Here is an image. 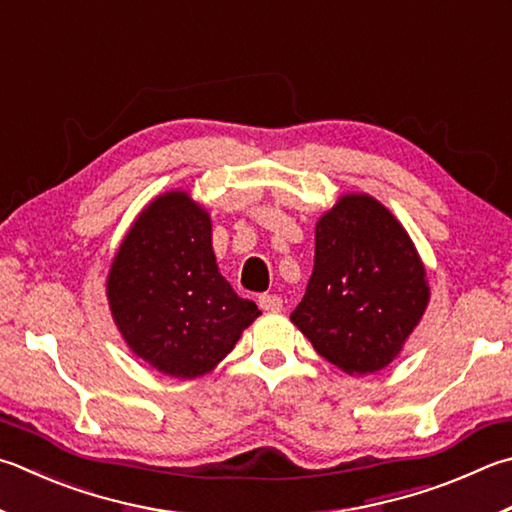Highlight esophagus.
<instances>
[{
  "instance_id": "34e87169",
  "label": "esophagus",
  "mask_w": 512,
  "mask_h": 512,
  "mask_svg": "<svg viewBox=\"0 0 512 512\" xmlns=\"http://www.w3.org/2000/svg\"><path fill=\"white\" fill-rule=\"evenodd\" d=\"M259 306H262L264 311H280L282 309V297L280 295H273V293H264L257 297Z\"/></svg>"
}]
</instances>
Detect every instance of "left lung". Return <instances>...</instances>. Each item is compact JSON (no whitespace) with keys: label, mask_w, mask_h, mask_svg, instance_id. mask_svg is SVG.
I'll return each mask as SVG.
<instances>
[{"label":"left lung","mask_w":512,"mask_h":512,"mask_svg":"<svg viewBox=\"0 0 512 512\" xmlns=\"http://www.w3.org/2000/svg\"><path fill=\"white\" fill-rule=\"evenodd\" d=\"M430 302L410 235L369 194H345L315 226V264L291 320L347 374L387 367Z\"/></svg>","instance_id":"8db88e82"}]
</instances>
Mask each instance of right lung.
I'll return each instance as SVG.
<instances>
[{"mask_svg":"<svg viewBox=\"0 0 512 512\" xmlns=\"http://www.w3.org/2000/svg\"><path fill=\"white\" fill-rule=\"evenodd\" d=\"M107 300L129 349L181 380L215 369L262 313L219 273L210 215L183 190L136 217L111 264Z\"/></svg>","mask_w":512,"mask_h":512,"instance_id":"right-lung-1","label":"right lung"}]
</instances>
